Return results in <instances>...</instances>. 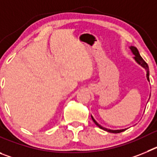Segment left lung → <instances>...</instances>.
Returning a JSON list of instances; mask_svg holds the SVG:
<instances>
[{"label":"left lung","instance_id":"8db88e82","mask_svg":"<svg viewBox=\"0 0 157 157\" xmlns=\"http://www.w3.org/2000/svg\"><path fill=\"white\" fill-rule=\"evenodd\" d=\"M130 50H131V52L134 53V55L135 56H134V59H135L136 61H137V63H139L141 66H142L144 67V68L146 70V76H147V79L149 80V66H148V64H147L146 62L143 59H142V57H141V56H140L139 54V52H138V48H136V47H134V46H130ZM91 117H92V120L94 122V123H95L96 125L98 126V127H99L101 129H103V130H106V131H108V132H110V133H115V134H117V133H121L123 132V131H124V130H126V129H123V130H109V129H107V128H105V127H101L100 124H98V123H97V121H96L94 119V117H93L92 116H91Z\"/></svg>","mask_w":157,"mask_h":157}]
</instances>
